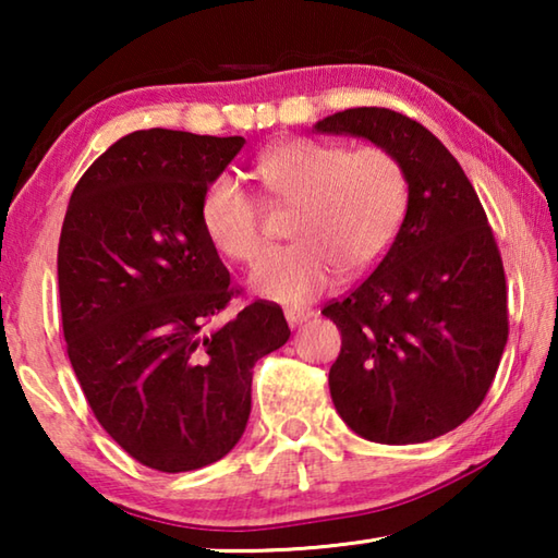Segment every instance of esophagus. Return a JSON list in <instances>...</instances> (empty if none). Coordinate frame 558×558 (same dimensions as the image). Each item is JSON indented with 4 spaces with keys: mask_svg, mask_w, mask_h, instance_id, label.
I'll use <instances>...</instances> for the list:
<instances>
[{
    "mask_svg": "<svg viewBox=\"0 0 558 558\" xmlns=\"http://www.w3.org/2000/svg\"><path fill=\"white\" fill-rule=\"evenodd\" d=\"M313 315L315 313L310 307H286V319H288L292 327L302 325V323H305V319H310Z\"/></svg>",
    "mask_w": 558,
    "mask_h": 558,
    "instance_id": "1",
    "label": "esophagus"
}]
</instances>
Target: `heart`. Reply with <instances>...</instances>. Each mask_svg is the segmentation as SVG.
<instances>
[{
  "mask_svg": "<svg viewBox=\"0 0 558 558\" xmlns=\"http://www.w3.org/2000/svg\"><path fill=\"white\" fill-rule=\"evenodd\" d=\"M266 192L295 204V243L263 253L251 288L286 305H305L349 272L372 268L403 221L409 184L389 149H344L319 140H290L258 162ZM202 223L211 243L233 260H253L263 245L260 209L231 174L216 177L202 199Z\"/></svg>",
  "mask_w": 558,
  "mask_h": 558,
  "instance_id": "1",
  "label": "heart"
}]
</instances>
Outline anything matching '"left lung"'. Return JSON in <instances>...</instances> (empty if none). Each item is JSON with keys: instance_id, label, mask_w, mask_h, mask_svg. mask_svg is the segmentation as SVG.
<instances>
[{"instance_id": "1", "label": "left lung", "mask_w": 558, "mask_h": 558, "mask_svg": "<svg viewBox=\"0 0 558 558\" xmlns=\"http://www.w3.org/2000/svg\"><path fill=\"white\" fill-rule=\"evenodd\" d=\"M403 167L409 204L379 266L323 315L342 332L329 393L356 436L426 442L468 421L507 344V282L493 229L458 159L421 122L386 108L319 120Z\"/></svg>"}]
</instances>
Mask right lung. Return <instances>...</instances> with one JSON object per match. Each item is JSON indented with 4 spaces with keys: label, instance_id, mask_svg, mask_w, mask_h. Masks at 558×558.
Masks as SVG:
<instances>
[{
    "label": "right lung",
    "instance_id": "1",
    "mask_svg": "<svg viewBox=\"0 0 558 558\" xmlns=\"http://www.w3.org/2000/svg\"><path fill=\"white\" fill-rule=\"evenodd\" d=\"M243 137L137 130L75 184L59 241L69 359L108 436L143 465L221 460L251 415L253 366L288 342L276 302L209 327L233 295L202 199Z\"/></svg>",
    "mask_w": 558,
    "mask_h": 558
}]
</instances>
